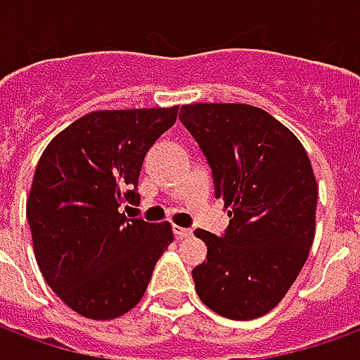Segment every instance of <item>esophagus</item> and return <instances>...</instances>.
<instances>
[{"instance_id": "34e87169", "label": "esophagus", "mask_w": 360, "mask_h": 360, "mask_svg": "<svg viewBox=\"0 0 360 360\" xmlns=\"http://www.w3.org/2000/svg\"><path fill=\"white\" fill-rule=\"evenodd\" d=\"M173 233H175V237H177V239H187V237H191V235H193V229H188V227L175 226L173 227Z\"/></svg>"}]
</instances>
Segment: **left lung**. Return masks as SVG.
Masks as SVG:
<instances>
[{
    "label": "left lung",
    "mask_w": 360,
    "mask_h": 360,
    "mask_svg": "<svg viewBox=\"0 0 360 360\" xmlns=\"http://www.w3.org/2000/svg\"><path fill=\"white\" fill-rule=\"evenodd\" d=\"M181 123L206 156L214 196L229 208L221 237L196 229L206 260L193 268L200 301L231 320L278 304L314 241L318 185L299 139L247 103L181 105Z\"/></svg>",
    "instance_id": "8db88e82"
}]
</instances>
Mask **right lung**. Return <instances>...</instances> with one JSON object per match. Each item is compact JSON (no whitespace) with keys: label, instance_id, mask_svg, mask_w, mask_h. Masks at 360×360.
I'll use <instances>...</instances> for the list:
<instances>
[{"label":"right lung","instance_id":"obj_1","mask_svg":"<svg viewBox=\"0 0 360 360\" xmlns=\"http://www.w3.org/2000/svg\"><path fill=\"white\" fill-rule=\"evenodd\" d=\"M177 110L92 111L61 131L36 165L27 202L36 262L81 316L111 320L136 307L173 241L167 221L129 219L119 208L141 202L144 156Z\"/></svg>","mask_w":360,"mask_h":360}]
</instances>
